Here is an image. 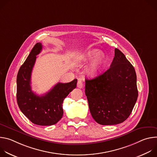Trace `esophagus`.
<instances>
[{
  "label": "esophagus",
  "instance_id": "1",
  "mask_svg": "<svg viewBox=\"0 0 157 157\" xmlns=\"http://www.w3.org/2000/svg\"><path fill=\"white\" fill-rule=\"evenodd\" d=\"M77 87L78 88H80V89L83 87V84H82V81L81 79L78 80V83H77Z\"/></svg>",
  "mask_w": 157,
  "mask_h": 157
}]
</instances>
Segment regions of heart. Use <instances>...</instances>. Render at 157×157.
<instances>
[{
  "mask_svg": "<svg viewBox=\"0 0 157 157\" xmlns=\"http://www.w3.org/2000/svg\"><path fill=\"white\" fill-rule=\"evenodd\" d=\"M93 60L87 69V73L91 76H98L105 68L107 64V57L103 53H100L98 49H93L87 51L82 55L80 59L84 61Z\"/></svg>",
  "mask_w": 157,
  "mask_h": 157,
  "instance_id": "obj_1",
  "label": "heart"
}]
</instances>
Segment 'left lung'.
Returning <instances> with one entry per match:
<instances>
[{"instance_id": "8db88e82", "label": "left lung", "mask_w": 157, "mask_h": 157, "mask_svg": "<svg viewBox=\"0 0 157 157\" xmlns=\"http://www.w3.org/2000/svg\"><path fill=\"white\" fill-rule=\"evenodd\" d=\"M85 81L89 110L96 122L116 125L129 117L138 98L137 76L119 49H115L114 58L106 71Z\"/></svg>"}]
</instances>
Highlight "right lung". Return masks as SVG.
Here are the masks:
<instances>
[{"instance_id":"obj_1","label":"right lung","mask_w":157,"mask_h":157,"mask_svg":"<svg viewBox=\"0 0 157 157\" xmlns=\"http://www.w3.org/2000/svg\"><path fill=\"white\" fill-rule=\"evenodd\" d=\"M42 50L41 43L32 48L17 77V100L20 110L32 123L38 125H52L63 117V102L65 98L76 88L78 80L68 83H57L45 94L39 96L31 87V75L36 55Z\"/></svg>"}]
</instances>
